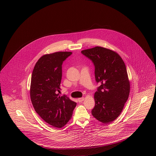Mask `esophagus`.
I'll return each mask as SVG.
<instances>
[{
	"instance_id": "obj_1",
	"label": "esophagus",
	"mask_w": 156,
	"mask_h": 156,
	"mask_svg": "<svg viewBox=\"0 0 156 156\" xmlns=\"http://www.w3.org/2000/svg\"><path fill=\"white\" fill-rule=\"evenodd\" d=\"M83 100H84V98H83V97L78 99V102H82Z\"/></svg>"
}]
</instances>
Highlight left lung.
I'll use <instances>...</instances> for the list:
<instances>
[{"label":"left lung","mask_w":156,"mask_h":156,"mask_svg":"<svg viewBox=\"0 0 156 156\" xmlns=\"http://www.w3.org/2000/svg\"><path fill=\"white\" fill-rule=\"evenodd\" d=\"M95 67V77L100 84L95 93L94 118L104 123L116 119L123 110L130 92V83L124 61L118 54L101 47L82 50Z\"/></svg>","instance_id":"1"}]
</instances>
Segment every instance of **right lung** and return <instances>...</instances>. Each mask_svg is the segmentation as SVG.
Instances as JSON below:
<instances>
[{"instance_id":"obj_1","label":"right lung","mask_w":156,"mask_h":156,"mask_svg":"<svg viewBox=\"0 0 156 156\" xmlns=\"http://www.w3.org/2000/svg\"><path fill=\"white\" fill-rule=\"evenodd\" d=\"M71 52H56L42 56L34 67L30 98L38 115L52 127L61 128L71 118L76 103L67 95L59 96L63 62Z\"/></svg>"}]
</instances>
